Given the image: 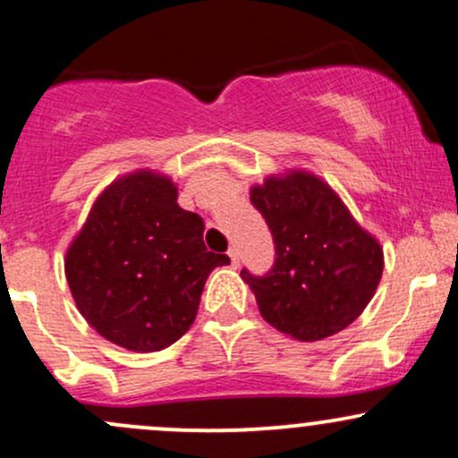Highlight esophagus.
Wrapping results in <instances>:
<instances>
[{
    "instance_id": "1",
    "label": "esophagus",
    "mask_w": 458,
    "mask_h": 458,
    "mask_svg": "<svg viewBox=\"0 0 458 458\" xmlns=\"http://www.w3.org/2000/svg\"><path fill=\"white\" fill-rule=\"evenodd\" d=\"M228 256H230V262H233V267L236 269V267H239V250H236V247H230L228 250Z\"/></svg>"
}]
</instances>
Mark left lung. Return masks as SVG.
Masks as SVG:
<instances>
[{"label":"left lung","mask_w":458,"mask_h":458,"mask_svg":"<svg viewBox=\"0 0 458 458\" xmlns=\"http://www.w3.org/2000/svg\"><path fill=\"white\" fill-rule=\"evenodd\" d=\"M269 224L276 265L265 277H241L262 318L301 343L329 338L364 312L383 276V247L361 228L327 181L301 167L250 189Z\"/></svg>","instance_id":"left-lung-1"}]
</instances>
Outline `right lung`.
I'll list each match as a JSON object with an SVG mask.
<instances>
[{"label": "right lung", "mask_w": 458, "mask_h": 458, "mask_svg": "<svg viewBox=\"0 0 458 458\" xmlns=\"http://www.w3.org/2000/svg\"><path fill=\"white\" fill-rule=\"evenodd\" d=\"M176 198V182L163 172L118 176L66 247V282L81 317L133 353L167 349L187 334L207 277L230 262L207 251L202 217Z\"/></svg>", "instance_id": "add662e5"}]
</instances>
